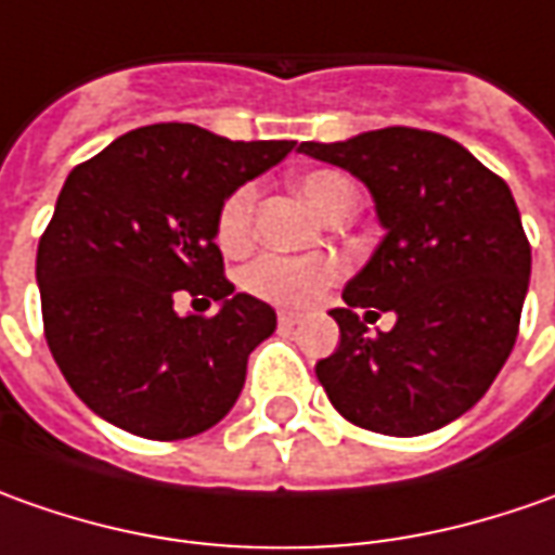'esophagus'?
<instances>
[{
	"label": "esophagus",
	"mask_w": 555,
	"mask_h": 555,
	"mask_svg": "<svg viewBox=\"0 0 555 555\" xmlns=\"http://www.w3.org/2000/svg\"><path fill=\"white\" fill-rule=\"evenodd\" d=\"M297 322H300V315L297 313H288V310L279 313V325H282V328H295Z\"/></svg>",
	"instance_id": "34e87169"
}]
</instances>
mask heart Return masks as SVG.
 Masks as SVG:
<instances>
[{
    "mask_svg": "<svg viewBox=\"0 0 555 555\" xmlns=\"http://www.w3.org/2000/svg\"><path fill=\"white\" fill-rule=\"evenodd\" d=\"M297 190L325 220H335L344 211L356 208L353 183L337 171H307L297 181ZM251 218H255V186H240L220 205L218 245L223 251H240L248 242ZM337 276H340V267L335 260L263 255L245 270L242 285L251 295L279 307H310Z\"/></svg>",
    "mask_w": 555,
    "mask_h": 555,
    "instance_id": "b5f03b06",
    "label": "heart"
}]
</instances>
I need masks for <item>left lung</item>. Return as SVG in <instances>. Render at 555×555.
I'll use <instances>...</instances> for the list:
<instances>
[{"label": "left lung", "mask_w": 555, "mask_h": 555, "mask_svg": "<svg viewBox=\"0 0 555 555\" xmlns=\"http://www.w3.org/2000/svg\"><path fill=\"white\" fill-rule=\"evenodd\" d=\"M369 186L384 240L335 307L340 344L315 377L350 424L421 436L469 411L519 335L531 245L513 193L436 131L380 128L297 146ZM392 312L377 338L364 322Z\"/></svg>", "instance_id": "obj_1"}]
</instances>
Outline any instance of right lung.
I'll return each instance as SVG.
<instances>
[{
	"label": "right lung",
	"mask_w": 555,
	"mask_h": 555,
	"mask_svg": "<svg viewBox=\"0 0 555 555\" xmlns=\"http://www.w3.org/2000/svg\"><path fill=\"white\" fill-rule=\"evenodd\" d=\"M292 150L159 122L69 171L36 251L42 322L73 392L113 427L171 442L236 405L276 310L223 276L218 215ZM178 291L215 299L219 313L181 317Z\"/></svg>",
	"instance_id": "obj_1"
}]
</instances>
